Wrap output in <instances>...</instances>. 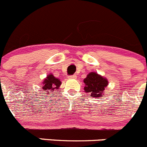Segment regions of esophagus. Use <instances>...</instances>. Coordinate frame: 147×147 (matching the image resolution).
I'll use <instances>...</instances> for the list:
<instances>
[{"label": "esophagus", "instance_id": "1", "mask_svg": "<svg viewBox=\"0 0 147 147\" xmlns=\"http://www.w3.org/2000/svg\"><path fill=\"white\" fill-rule=\"evenodd\" d=\"M69 79H76V75H71V76H68Z\"/></svg>", "mask_w": 147, "mask_h": 147}]
</instances>
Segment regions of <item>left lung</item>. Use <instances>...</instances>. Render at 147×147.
<instances>
[{
  "label": "left lung",
  "mask_w": 147,
  "mask_h": 147,
  "mask_svg": "<svg viewBox=\"0 0 147 147\" xmlns=\"http://www.w3.org/2000/svg\"><path fill=\"white\" fill-rule=\"evenodd\" d=\"M84 82L85 84V92L89 94L90 97H101L102 92L105 90L108 84L107 79L94 72L89 74Z\"/></svg>",
  "instance_id": "8db88e82"
}]
</instances>
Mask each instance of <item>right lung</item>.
<instances>
[{"label":"right lung","mask_w":147,"mask_h":147,"mask_svg":"<svg viewBox=\"0 0 147 147\" xmlns=\"http://www.w3.org/2000/svg\"><path fill=\"white\" fill-rule=\"evenodd\" d=\"M61 84V82L58 79H56L53 75L50 74L47 76V79H45L43 83L42 89L47 92H53L54 90L58 89V87Z\"/></svg>","instance_id":"add662e5"}]
</instances>
